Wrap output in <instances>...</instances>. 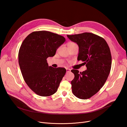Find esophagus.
I'll return each instance as SVG.
<instances>
[{
	"label": "esophagus",
	"instance_id": "34e87169",
	"mask_svg": "<svg viewBox=\"0 0 127 127\" xmlns=\"http://www.w3.org/2000/svg\"><path fill=\"white\" fill-rule=\"evenodd\" d=\"M66 71H67V73H68V72H69L70 71V69H69V68H66Z\"/></svg>",
	"mask_w": 127,
	"mask_h": 127
}]
</instances>
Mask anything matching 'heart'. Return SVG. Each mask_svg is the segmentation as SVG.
Returning a JSON list of instances; mask_svg holds the SVG:
<instances>
[{
	"instance_id": "b5f03b06",
	"label": "heart",
	"mask_w": 127,
	"mask_h": 127,
	"mask_svg": "<svg viewBox=\"0 0 127 127\" xmlns=\"http://www.w3.org/2000/svg\"><path fill=\"white\" fill-rule=\"evenodd\" d=\"M76 45L75 43L74 42H69L68 44H67V46H68V48L71 47V46H74Z\"/></svg>"
}]
</instances>
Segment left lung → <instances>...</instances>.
I'll use <instances>...</instances> for the list:
<instances>
[{"mask_svg":"<svg viewBox=\"0 0 127 127\" xmlns=\"http://www.w3.org/2000/svg\"><path fill=\"white\" fill-rule=\"evenodd\" d=\"M78 45V61L86 64L87 70L79 73L71 70L74 78L71 81L72 90L77 97L86 99L95 95L103 86L109 75L112 66L111 51L105 40L90 32L67 35Z\"/></svg>","mask_w":127,"mask_h":127,"instance_id":"obj_1","label":"left lung"}]
</instances>
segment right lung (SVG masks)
Returning a JSON list of instances; mask_svg holds the SVG:
<instances>
[{"label":"right lung","instance_id":"obj_1","mask_svg":"<svg viewBox=\"0 0 127 127\" xmlns=\"http://www.w3.org/2000/svg\"><path fill=\"white\" fill-rule=\"evenodd\" d=\"M65 41L62 35L48 31H35L22 43L19 52V63L24 79L30 88L41 96L55 94L64 76V68L49 66L47 59L55 55Z\"/></svg>","mask_w":127,"mask_h":127}]
</instances>
